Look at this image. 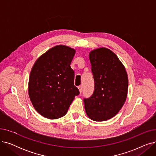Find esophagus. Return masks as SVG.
Returning <instances> with one entry per match:
<instances>
[{"instance_id": "esophagus-1", "label": "esophagus", "mask_w": 156, "mask_h": 156, "mask_svg": "<svg viewBox=\"0 0 156 156\" xmlns=\"http://www.w3.org/2000/svg\"><path fill=\"white\" fill-rule=\"evenodd\" d=\"M78 89H79L80 92V94H81V92H82V86H81V85L79 86V87H78Z\"/></svg>"}]
</instances>
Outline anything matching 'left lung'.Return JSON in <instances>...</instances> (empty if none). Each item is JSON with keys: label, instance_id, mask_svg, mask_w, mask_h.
I'll list each match as a JSON object with an SVG mask.
<instances>
[{"label": "left lung", "instance_id": "1", "mask_svg": "<svg viewBox=\"0 0 156 156\" xmlns=\"http://www.w3.org/2000/svg\"><path fill=\"white\" fill-rule=\"evenodd\" d=\"M95 89L92 95L84 98L87 116L95 121L114 117L125 104L128 79L124 66L109 49L100 48L89 55Z\"/></svg>", "mask_w": 156, "mask_h": 156}]
</instances>
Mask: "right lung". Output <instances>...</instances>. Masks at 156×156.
<instances>
[{"mask_svg":"<svg viewBox=\"0 0 156 156\" xmlns=\"http://www.w3.org/2000/svg\"><path fill=\"white\" fill-rule=\"evenodd\" d=\"M75 54L70 47L55 46L40 56L31 69L29 96L36 111L45 118L64 116L80 94L74 85L75 73L70 66Z\"/></svg>","mask_w":156,"mask_h":156,"instance_id":"right-lung-1","label":"right lung"}]
</instances>
